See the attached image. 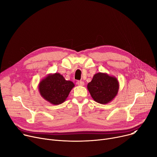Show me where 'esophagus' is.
Listing matches in <instances>:
<instances>
[{
	"instance_id": "esophagus-1",
	"label": "esophagus",
	"mask_w": 157,
	"mask_h": 157,
	"mask_svg": "<svg viewBox=\"0 0 157 157\" xmlns=\"http://www.w3.org/2000/svg\"><path fill=\"white\" fill-rule=\"evenodd\" d=\"M77 84L79 86H84L85 85V83L83 81H78L77 82Z\"/></svg>"
}]
</instances>
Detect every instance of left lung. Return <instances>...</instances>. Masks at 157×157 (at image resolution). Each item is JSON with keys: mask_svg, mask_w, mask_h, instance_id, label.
Here are the masks:
<instances>
[{"mask_svg": "<svg viewBox=\"0 0 157 157\" xmlns=\"http://www.w3.org/2000/svg\"><path fill=\"white\" fill-rule=\"evenodd\" d=\"M87 88L93 99L99 104L111 102L118 94L119 82L117 78L108 74L98 72L94 76Z\"/></svg>", "mask_w": 157, "mask_h": 157, "instance_id": "obj_1", "label": "left lung"}]
</instances>
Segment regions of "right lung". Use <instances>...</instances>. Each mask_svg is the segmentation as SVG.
Segmentation results:
<instances>
[{
    "label": "right lung",
    "mask_w": 157,
    "mask_h": 157,
    "mask_svg": "<svg viewBox=\"0 0 157 157\" xmlns=\"http://www.w3.org/2000/svg\"><path fill=\"white\" fill-rule=\"evenodd\" d=\"M74 86L73 82L65 80L60 74L56 72L48 74L41 80L38 89L44 99L53 105H59L67 99Z\"/></svg>",
    "instance_id": "1"
}]
</instances>
